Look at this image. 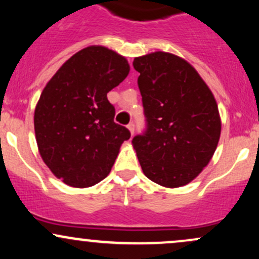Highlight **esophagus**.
I'll return each instance as SVG.
<instances>
[{
	"instance_id": "obj_1",
	"label": "esophagus",
	"mask_w": 259,
	"mask_h": 259,
	"mask_svg": "<svg viewBox=\"0 0 259 259\" xmlns=\"http://www.w3.org/2000/svg\"><path fill=\"white\" fill-rule=\"evenodd\" d=\"M127 129L132 133V135H134V132H135V125H134V123H130L129 125H127Z\"/></svg>"
}]
</instances>
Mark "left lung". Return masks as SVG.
I'll return each instance as SVG.
<instances>
[{
	"instance_id": "obj_1",
	"label": "left lung",
	"mask_w": 259,
	"mask_h": 259,
	"mask_svg": "<svg viewBox=\"0 0 259 259\" xmlns=\"http://www.w3.org/2000/svg\"><path fill=\"white\" fill-rule=\"evenodd\" d=\"M146 132L133 139L142 171L164 187L189 184L214 154L222 121L212 91L185 59L153 52L133 62Z\"/></svg>"
}]
</instances>
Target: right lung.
<instances>
[{
    "label": "right lung",
    "instance_id": "obj_1",
    "mask_svg": "<svg viewBox=\"0 0 259 259\" xmlns=\"http://www.w3.org/2000/svg\"><path fill=\"white\" fill-rule=\"evenodd\" d=\"M125 57L103 46L76 52L47 82L34 114L45 164L67 185L90 187L109 174L130 132L114 123L107 94L126 78Z\"/></svg>",
    "mask_w": 259,
    "mask_h": 259
}]
</instances>
